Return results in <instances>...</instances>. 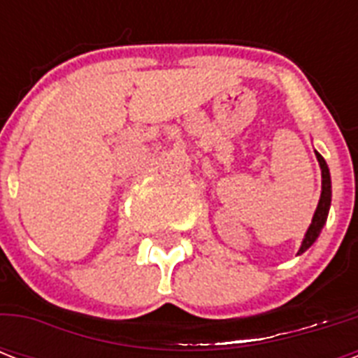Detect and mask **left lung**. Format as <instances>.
<instances>
[{"instance_id":"8db88e82","label":"left lung","mask_w":358,"mask_h":358,"mask_svg":"<svg viewBox=\"0 0 358 358\" xmlns=\"http://www.w3.org/2000/svg\"><path fill=\"white\" fill-rule=\"evenodd\" d=\"M317 162H320V169H322V196H320V202H317L316 212H314V217H312V223L306 230L305 239H303V243H301V249L297 255H303L308 247H310L314 241L317 239L320 232H322L323 224L327 221L329 215V208H331V195H333V191H331V173H329V167L325 159L322 157L320 152H316Z\"/></svg>"}]
</instances>
